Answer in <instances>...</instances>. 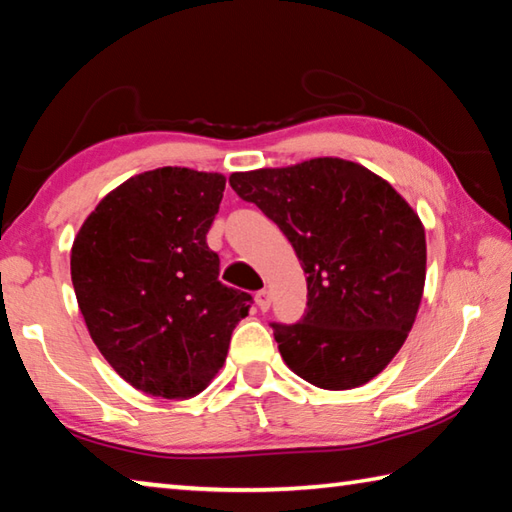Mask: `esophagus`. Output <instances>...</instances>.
Returning <instances> with one entry per match:
<instances>
[{
	"label": "esophagus",
	"instance_id": "obj_1",
	"mask_svg": "<svg viewBox=\"0 0 512 512\" xmlns=\"http://www.w3.org/2000/svg\"><path fill=\"white\" fill-rule=\"evenodd\" d=\"M255 302H257V307L259 309H268V305H271V293H268L266 289H262V291H257L255 293Z\"/></svg>",
	"mask_w": 512,
	"mask_h": 512
}]
</instances>
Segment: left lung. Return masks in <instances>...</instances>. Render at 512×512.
Returning <instances> with one entry per match:
<instances>
[{"instance_id":"obj_1","label":"left lung","mask_w":512,"mask_h":512,"mask_svg":"<svg viewBox=\"0 0 512 512\" xmlns=\"http://www.w3.org/2000/svg\"><path fill=\"white\" fill-rule=\"evenodd\" d=\"M239 198L277 223L307 273L298 323H271L287 366L325 391L377 377L418 314L427 241L384 178L341 158L232 173Z\"/></svg>"}]
</instances>
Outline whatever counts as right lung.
<instances>
[{"mask_svg":"<svg viewBox=\"0 0 512 512\" xmlns=\"http://www.w3.org/2000/svg\"><path fill=\"white\" fill-rule=\"evenodd\" d=\"M221 173L162 167L94 207L72 246V284L94 345L137 391L187 400L228 354L253 296L219 282L205 235Z\"/></svg>","mask_w":512,"mask_h":512,"instance_id":"1","label":"right lung"}]
</instances>
